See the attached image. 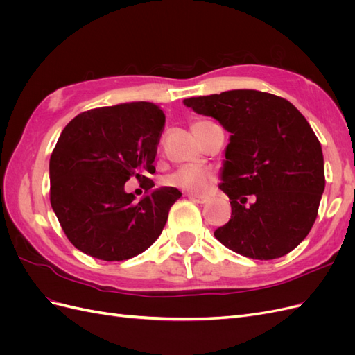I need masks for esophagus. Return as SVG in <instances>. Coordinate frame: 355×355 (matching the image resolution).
Wrapping results in <instances>:
<instances>
[{
	"label": "esophagus",
	"mask_w": 355,
	"mask_h": 355,
	"mask_svg": "<svg viewBox=\"0 0 355 355\" xmlns=\"http://www.w3.org/2000/svg\"><path fill=\"white\" fill-rule=\"evenodd\" d=\"M188 198H189V200H192L194 202H197V204H206V202H209V197H206V196L188 194Z\"/></svg>",
	"instance_id": "34e87169"
}]
</instances>
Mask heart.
Masks as SVG:
<instances>
[{
    "label": "heart",
    "mask_w": 355,
    "mask_h": 355,
    "mask_svg": "<svg viewBox=\"0 0 355 355\" xmlns=\"http://www.w3.org/2000/svg\"><path fill=\"white\" fill-rule=\"evenodd\" d=\"M200 123L204 121H198L196 124ZM214 180H216V175H214L213 170L197 164L182 166L176 171H173V173L168 175L166 179L170 187L187 191L189 194H201V192L206 191Z\"/></svg>",
    "instance_id": "b5f03b06"
}]
</instances>
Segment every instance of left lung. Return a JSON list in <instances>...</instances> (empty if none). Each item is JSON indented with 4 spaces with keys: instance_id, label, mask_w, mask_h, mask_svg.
Returning a JSON list of instances; mask_svg holds the SVG:
<instances>
[{
    "instance_id": "left-lung-1",
    "label": "left lung",
    "mask_w": 355,
    "mask_h": 355,
    "mask_svg": "<svg viewBox=\"0 0 355 355\" xmlns=\"http://www.w3.org/2000/svg\"><path fill=\"white\" fill-rule=\"evenodd\" d=\"M184 103L231 133L219 188L232 211L214 237L252 259L292 252L313 228L326 185L323 151L305 116L280 96L245 89Z\"/></svg>"
}]
</instances>
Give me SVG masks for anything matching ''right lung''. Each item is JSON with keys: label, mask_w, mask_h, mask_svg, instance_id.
<instances>
[{"label": "right lung", "mask_w": 355, "mask_h": 355, "mask_svg": "<svg viewBox=\"0 0 355 355\" xmlns=\"http://www.w3.org/2000/svg\"><path fill=\"white\" fill-rule=\"evenodd\" d=\"M166 115L151 102L103 106L78 114L50 157V202L68 240L96 259L125 261L145 252L182 197L151 189ZM136 177L152 194L136 203L123 189Z\"/></svg>", "instance_id": "right-lung-1"}]
</instances>
